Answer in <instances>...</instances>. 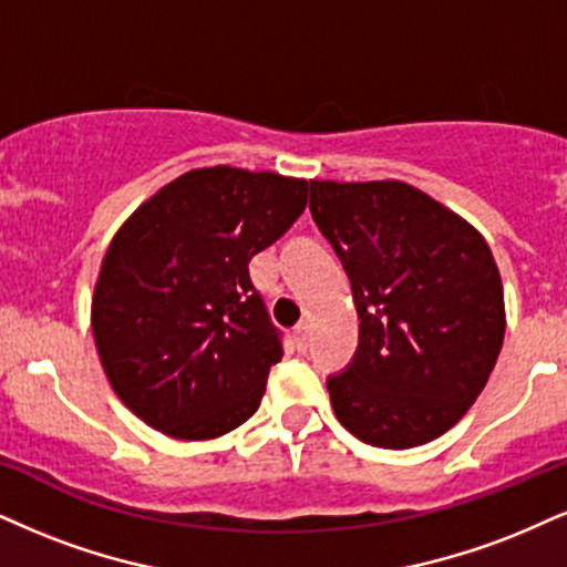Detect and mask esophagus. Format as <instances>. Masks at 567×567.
Returning a JSON list of instances; mask_svg holds the SVG:
<instances>
[{
	"mask_svg": "<svg viewBox=\"0 0 567 567\" xmlns=\"http://www.w3.org/2000/svg\"><path fill=\"white\" fill-rule=\"evenodd\" d=\"M295 344L299 352H305L307 344H310V323L307 320H302V323H297L295 328Z\"/></svg>",
	"mask_w": 567,
	"mask_h": 567,
	"instance_id": "34e87169",
	"label": "esophagus"
}]
</instances>
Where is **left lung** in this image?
<instances>
[{"label":"left lung","instance_id":"obj_1","mask_svg":"<svg viewBox=\"0 0 567 567\" xmlns=\"http://www.w3.org/2000/svg\"><path fill=\"white\" fill-rule=\"evenodd\" d=\"M310 213L352 284L360 344L328 379L339 423L381 450L429 444L484 391L505 295L484 236L404 181H310Z\"/></svg>","mask_w":567,"mask_h":567}]
</instances>
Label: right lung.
Returning a JSON list of instances; mask_svg holds the SVG:
<instances>
[{"mask_svg":"<svg viewBox=\"0 0 567 567\" xmlns=\"http://www.w3.org/2000/svg\"><path fill=\"white\" fill-rule=\"evenodd\" d=\"M310 184L215 165L188 171L117 228L91 331L121 402L165 436L202 442L249 421L284 347L249 260L281 239Z\"/></svg>","mask_w":567,"mask_h":567,"instance_id":"right-lung-1","label":"right lung"}]
</instances>
